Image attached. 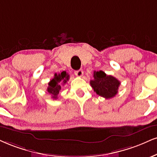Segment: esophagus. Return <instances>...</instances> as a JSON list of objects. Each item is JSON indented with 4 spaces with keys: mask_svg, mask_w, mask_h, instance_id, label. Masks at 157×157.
<instances>
[{
    "mask_svg": "<svg viewBox=\"0 0 157 157\" xmlns=\"http://www.w3.org/2000/svg\"><path fill=\"white\" fill-rule=\"evenodd\" d=\"M74 74L76 75L77 77H82L83 74H84V72H83L82 70H78V71H75L74 72Z\"/></svg>",
    "mask_w": 157,
    "mask_h": 157,
    "instance_id": "34e87169",
    "label": "esophagus"
}]
</instances>
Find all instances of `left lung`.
Masks as SVG:
<instances>
[{
    "label": "left lung",
    "mask_w": 157,
    "mask_h": 157,
    "mask_svg": "<svg viewBox=\"0 0 157 157\" xmlns=\"http://www.w3.org/2000/svg\"><path fill=\"white\" fill-rule=\"evenodd\" d=\"M94 79L90 81V85L97 94L110 99L118 93L120 82L112 75H106L103 71H94Z\"/></svg>",
    "instance_id": "obj_1"
}]
</instances>
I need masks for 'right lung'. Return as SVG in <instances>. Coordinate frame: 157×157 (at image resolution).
Here are the masks:
<instances>
[{
    "label": "right lung",
    "instance_id": "obj_1",
    "mask_svg": "<svg viewBox=\"0 0 157 157\" xmlns=\"http://www.w3.org/2000/svg\"><path fill=\"white\" fill-rule=\"evenodd\" d=\"M70 75L65 72L63 71L60 73H55L54 78L48 84L47 92L52 95L53 99H57V96L61 90L62 85H65L69 80Z\"/></svg>",
    "mask_w": 157,
    "mask_h": 157
}]
</instances>
